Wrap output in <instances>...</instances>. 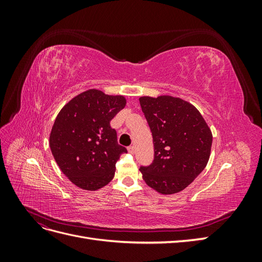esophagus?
Listing matches in <instances>:
<instances>
[{"instance_id":"1","label":"esophagus","mask_w":262,"mask_h":262,"mask_svg":"<svg viewBox=\"0 0 262 262\" xmlns=\"http://www.w3.org/2000/svg\"><path fill=\"white\" fill-rule=\"evenodd\" d=\"M128 152H129L130 154H133V153H134V146H129V147H128Z\"/></svg>"}]
</instances>
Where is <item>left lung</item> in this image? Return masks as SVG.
<instances>
[{
  "label": "left lung",
  "mask_w": 262,
  "mask_h": 262,
  "mask_svg": "<svg viewBox=\"0 0 262 262\" xmlns=\"http://www.w3.org/2000/svg\"><path fill=\"white\" fill-rule=\"evenodd\" d=\"M139 99L154 143V161L140 168L142 177L158 193L180 192L209 162L211 129L199 110L184 99L168 95Z\"/></svg>",
  "instance_id": "left-lung-1"
}]
</instances>
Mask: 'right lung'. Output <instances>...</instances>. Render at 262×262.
I'll list each match as a JSON object with an SVG mask.
<instances>
[{"mask_svg": "<svg viewBox=\"0 0 262 262\" xmlns=\"http://www.w3.org/2000/svg\"><path fill=\"white\" fill-rule=\"evenodd\" d=\"M121 95L99 90L78 94L58 114L50 132L52 155L75 186L95 191L109 184L126 148L119 145L112 119L125 107Z\"/></svg>", "mask_w": 262, "mask_h": 262, "instance_id": "add662e5", "label": "right lung"}]
</instances>
